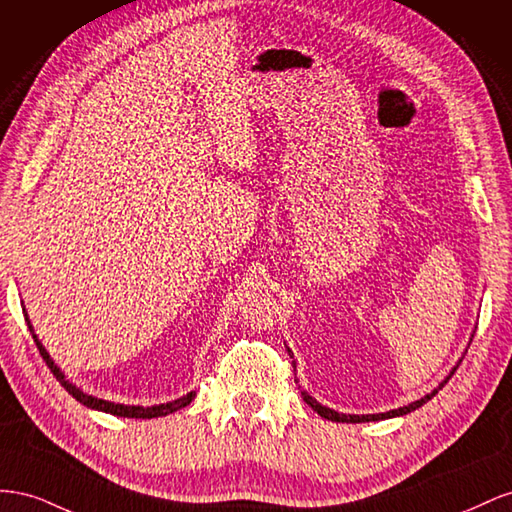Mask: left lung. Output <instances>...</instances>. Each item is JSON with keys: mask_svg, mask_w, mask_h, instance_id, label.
I'll return each instance as SVG.
<instances>
[{"mask_svg": "<svg viewBox=\"0 0 512 512\" xmlns=\"http://www.w3.org/2000/svg\"><path fill=\"white\" fill-rule=\"evenodd\" d=\"M289 352V349H287ZM457 371V367L450 371V375L444 379V382L440 384V388H435L431 394H427V397H422L420 401H414V403H410V405H403V407H399V410H390V412H386V414H362V416H358V414H339V412H334V410H330V407H326V405H321V403H317L309 392H304L302 390V399L309 403L313 410L321 416V418H328V420H334V422H371V420H386V418H394V416H405V414H410V412H414V410H418L420 405H425L429 399H433L435 394H437V390H442L444 388V384L448 382V379L452 377V373Z\"/></svg>", "mask_w": 512, "mask_h": 512, "instance_id": "obj_1", "label": "left lung"}]
</instances>
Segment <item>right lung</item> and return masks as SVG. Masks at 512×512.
<instances>
[{"instance_id": "right-lung-1", "label": "right lung", "mask_w": 512, "mask_h": 512, "mask_svg": "<svg viewBox=\"0 0 512 512\" xmlns=\"http://www.w3.org/2000/svg\"><path fill=\"white\" fill-rule=\"evenodd\" d=\"M25 321H27L29 332H32V337H34V341H36V347H38V352H40L42 360L47 362V367L51 369V373L55 375L57 382H60V384L68 390V394H72V397H75L79 403H83V405H87V407H92V410L107 412V414L122 416V418H158V416H167V414H173V412L182 410V407H186L188 403H191V401L195 399V392H188V394H184V397L175 399V401L152 405V407H143V405L111 403V401H105V399H96V397H92V394H85V392L79 390L75 384H70L68 379H66V375L60 371V367H57V364L51 360L49 352H47L45 347H42V343L38 341V337L34 334V328H32V324H29V319H27V313H25Z\"/></svg>"}]
</instances>
